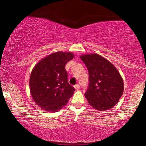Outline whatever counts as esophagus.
<instances>
[{
  "mask_svg": "<svg viewBox=\"0 0 146 146\" xmlns=\"http://www.w3.org/2000/svg\"><path fill=\"white\" fill-rule=\"evenodd\" d=\"M74 88H75L76 90H78L80 89V85L78 84H76L74 86Z\"/></svg>",
  "mask_w": 146,
  "mask_h": 146,
  "instance_id": "esophagus-1",
  "label": "esophagus"
}]
</instances>
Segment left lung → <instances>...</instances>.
Segmentation results:
<instances>
[{"label": "left lung", "mask_w": 146, "mask_h": 146, "mask_svg": "<svg viewBox=\"0 0 146 146\" xmlns=\"http://www.w3.org/2000/svg\"><path fill=\"white\" fill-rule=\"evenodd\" d=\"M89 72V84L85 97L98 111L112 108L123 94V81L116 68L98 54L80 56Z\"/></svg>", "instance_id": "8db88e82"}]
</instances>
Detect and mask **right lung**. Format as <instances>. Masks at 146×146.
Wrapping results in <instances>:
<instances>
[{"label": "right lung", "mask_w": 146, "mask_h": 146, "mask_svg": "<svg viewBox=\"0 0 146 146\" xmlns=\"http://www.w3.org/2000/svg\"><path fill=\"white\" fill-rule=\"evenodd\" d=\"M74 57L70 52H56L40 60L32 70L31 96L45 111H58L72 96L75 89L69 84L65 65Z\"/></svg>", "instance_id": "right-lung-1"}]
</instances>
